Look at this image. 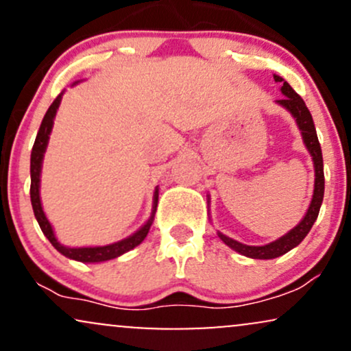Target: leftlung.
I'll list each match as a JSON object with an SVG mask.
<instances>
[{"instance_id": "1", "label": "left lung", "mask_w": 351, "mask_h": 351, "mask_svg": "<svg viewBox=\"0 0 351 351\" xmlns=\"http://www.w3.org/2000/svg\"><path fill=\"white\" fill-rule=\"evenodd\" d=\"M276 82H284V79L279 77V75H274ZM282 94L285 95L284 99L277 100L282 107L287 108L289 112L293 115V119L297 120V125L302 130V138H304L305 147L310 152L313 158V167H315V189H313L312 203H310L307 215L304 216V219L297 224L295 228L292 229L291 232H287L285 236H282L280 239L274 241V243L267 245H245L237 243V241L231 239V237L221 234V239L226 243L229 247H232L243 256L252 257V259H274V257H279L282 254L289 252L291 249L299 245L304 237L308 234V231L312 229L313 223H315L318 211H320L322 201H324V189H325V176H324V158H322V148L320 143H318L315 125H313L312 115H310L307 106L302 100V97L297 94L293 88L289 86L287 82L282 84Z\"/></svg>"}]
</instances>
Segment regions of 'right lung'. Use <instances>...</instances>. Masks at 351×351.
<instances>
[{"label":"right lung","instance_id":"right-lung-1","mask_svg":"<svg viewBox=\"0 0 351 351\" xmlns=\"http://www.w3.org/2000/svg\"><path fill=\"white\" fill-rule=\"evenodd\" d=\"M60 99H62V95H58V97L54 99V102L51 104V107L47 108L46 115H44L41 122V127H39L38 135H36L33 152H31V204H33L34 216L36 219H38L39 228H41V231L46 234L47 239L51 241V244L54 245L60 254L69 257V259L79 261V263H102V261L115 259V257L122 256V254L130 251V249H134L135 245H138L145 237H147L153 223V215H155L156 203H158V189H155V195H153V199L155 201H153V213L150 219H148V223L145 224L142 229H138L135 234L127 237V239L110 245H102V247H75L74 249V247H66V245L59 244L58 239H56L54 232H52L49 221H47L46 215H44L41 199H39V176H41L43 156H44V152H46L47 140H49V134L52 130V123H54V117H56V112H58Z\"/></svg>","mask_w":351,"mask_h":351}]
</instances>
